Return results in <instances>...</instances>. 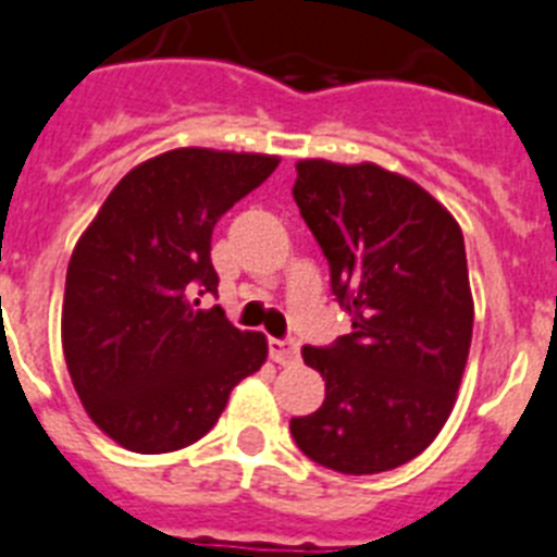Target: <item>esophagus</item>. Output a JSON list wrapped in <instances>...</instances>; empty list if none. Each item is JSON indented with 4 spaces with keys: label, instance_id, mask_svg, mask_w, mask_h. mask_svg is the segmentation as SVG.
I'll use <instances>...</instances> for the list:
<instances>
[{
    "label": "esophagus",
    "instance_id": "obj_1",
    "mask_svg": "<svg viewBox=\"0 0 557 557\" xmlns=\"http://www.w3.org/2000/svg\"><path fill=\"white\" fill-rule=\"evenodd\" d=\"M269 354L277 366H294L300 359V348L292 339H269Z\"/></svg>",
    "mask_w": 557,
    "mask_h": 557
}]
</instances>
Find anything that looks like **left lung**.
Instances as JSON below:
<instances>
[{
  "instance_id": "left-lung-1",
  "label": "left lung",
  "mask_w": 557,
  "mask_h": 557,
  "mask_svg": "<svg viewBox=\"0 0 557 557\" xmlns=\"http://www.w3.org/2000/svg\"><path fill=\"white\" fill-rule=\"evenodd\" d=\"M292 195L354 325L331 348H302L325 401L292 419L294 442L345 475L408 465L450 419L473 339L461 226L380 163L306 158Z\"/></svg>"
}]
</instances>
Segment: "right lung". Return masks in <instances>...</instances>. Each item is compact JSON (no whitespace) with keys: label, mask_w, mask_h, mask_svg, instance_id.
<instances>
[{"label":"right lung","mask_w":557,"mask_h":557,"mask_svg":"<svg viewBox=\"0 0 557 557\" xmlns=\"http://www.w3.org/2000/svg\"><path fill=\"white\" fill-rule=\"evenodd\" d=\"M277 156L181 147L138 163L107 195L67 265L62 348L84 410L133 453L207 436L232 387L260 371L269 343L221 306L212 228L277 170ZM198 306V300H195Z\"/></svg>","instance_id":"obj_1"}]
</instances>
